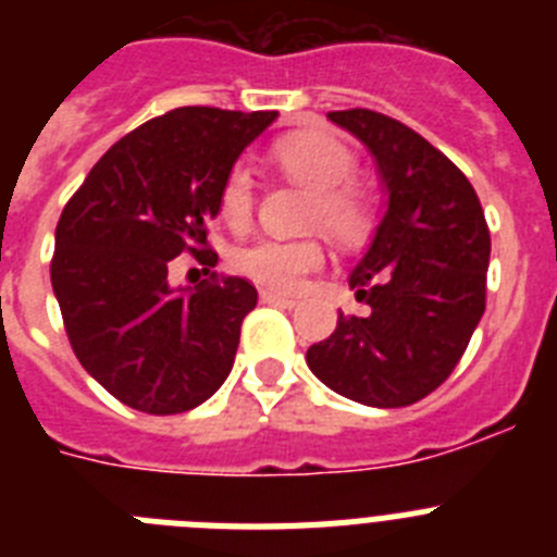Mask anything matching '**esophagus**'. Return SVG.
Segmentation results:
<instances>
[{"label":"esophagus","mask_w":557,"mask_h":557,"mask_svg":"<svg viewBox=\"0 0 557 557\" xmlns=\"http://www.w3.org/2000/svg\"><path fill=\"white\" fill-rule=\"evenodd\" d=\"M262 301L264 304H278V307H287V309L298 307V298H293V295L275 293V289H262Z\"/></svg>","instance_id":"obj_1"}]
</instances>
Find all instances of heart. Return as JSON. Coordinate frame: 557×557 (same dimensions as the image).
I'll return each mask as SVG.
<instances>
[{
	"label": "heart",
	"instance_id": "1",
	"mask_svg": "<svg viewBox=\"0 0 557 557\" xmlns=\"http://www.w3.org/2000/svg\"><path fill=\"white\" fill-rule=\"evenodd\" d=\"M273 159L289 178L312 189L304 211L307 223L321 225L337 243H357L368 234L371 200L348 181L357 170V156L346 141L321 131L295 133L275 141ZM253 203L256 186L250 166L236 161L220 186V214L225 223L239 228L253 214ZM323 259V245L312 236H264L239 248L236 268L268 287L298 289L309 273L321 268Z\"/></svg>",
	"mask_w": 557,
	"mask_h": 557
}]
</instances>
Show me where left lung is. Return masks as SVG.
Listing matches in <instances>:
<instances>
[{"label":"left lung","mask_w":557,"mask_h":557,"mask_svg":"<svg viewBox=\"0 0 557 557\" xmlns=\"http://www.w3.org/2000/svg\"><path fill=\"white\" fill-rule=\"evenodd\" d=\"M376 159L387 211L348 287L368 318L337 314L332 337L309 346L307 366L339 396L407 407L455 371L485 312L491 234L469 178L405 122L329 111Z\"/></svg>","instance_id":"left-lung-1"}]
</instances>
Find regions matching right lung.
I'll use <instances>...</instances> for the list:
<instances>
[{"label":"right lung","mask_w":557,"mask_h":557,"mask_svg":"<svg viewBox=\"0 0 557 557\" xmlns=\"http://www.w3.org/2000/svg\"><path fill=\"white\" fill-rule=\"evenodd\" d=\"M275 111L186 106L122 136L63 206L49 264L72 351L122 405L178 416L234 368L256 287L209 273L170 287V262L209 256L220 186ZM209 262V259H203Z\"/></svg>","instance_id":"1"}]
</instances>
